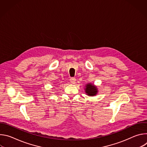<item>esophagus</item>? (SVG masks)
<instances>
[{
    "label": "esophagus",
    "instance_id": "34e87169",
    "mask_svg": "<svg viewBox=\"0 0 147 147\" xmlns=\"http://www.w3.org/2000/svg\"><path fill=\"white\" fill-rule=\"evenodd\" d=\"M70 82H71V83H72V84H74V83L76 82V78H73V77H72V78H70Z\"/></svg>",
    "mask_w": 147,
    "mask_h": 147
}]
</instances>
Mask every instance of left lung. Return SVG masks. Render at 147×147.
Here are the masks:
<instances>
[{"mask_svg": "<svg viewBox=\"0 0 147 147\" xmlns=\"http://www.w3.org/2000/svg\"><path fill=\"white\" fill-rule=\"evenodd\" d=\"M85 92L88 96H94L96 95L98 93V89L96 86L93 85L92 84L88 83L86 86Z\"/></svg>", "mask_w": 147, "mask_h": 147, "instance_id": "obj_1", "label": "left lung"}]
</instances>
